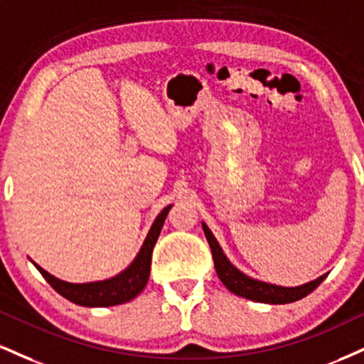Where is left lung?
<instances>
[{"label": "left lung", "instance_id": "left-lung-1", "mask_svg": "<svg viewBox=\"0 0 364 364\" xmlns=\"http://www.w3.org/2000/svg\"><path fill=\"white\" fill-rule=\"evenodd\" d=\"M203 232L205 237H207L210 249H212L213 262H215V271L220 278V282L225 284L227 290H230L234 295L242 296V299L252 300V301H261V304H291L304 296H307L309 293H312L315 288L326 279L327 274H322L321 278L314 279V282L301 284V287H278V284H271L259 282V279L249 278L247 274L240 273L232 262L227 259V256L222 251V247L218 246L217 239L213 237V234L205 224Z\"/></svg>", "mask_w": 364, "mask_h": 364}]
</instances>
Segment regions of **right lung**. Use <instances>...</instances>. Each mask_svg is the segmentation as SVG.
<instances>
[{
	"instance_id": "add662e5",
	"label": "right lung",
	"mask_w": 364,
	"mask_h": 364,
	"mask_svg": "<svg viewBox=\"0 0 364 364\" xmlns=\"http://www.w3.org/2000/svg\"><path fill=\"white\" fill-rule=\"evenodd\" d=\"M171 205H168L163 212L157 215V218L149 230L146 240H144L142 247L137 254V257L132 261L125 271L110 279H103V282L93 283H68L63 279L52 277L41 266L35 264V268L41 271V274L47 279L54 290L63 295L64 299L71 300L73 304L82 305V307H113V305L125 304L139 295L140 291L146 288L149 282V273H151V257L152 249L156 246V240L159 237L161 229L168 217Z\"/></svg>"
}]
</instances>
